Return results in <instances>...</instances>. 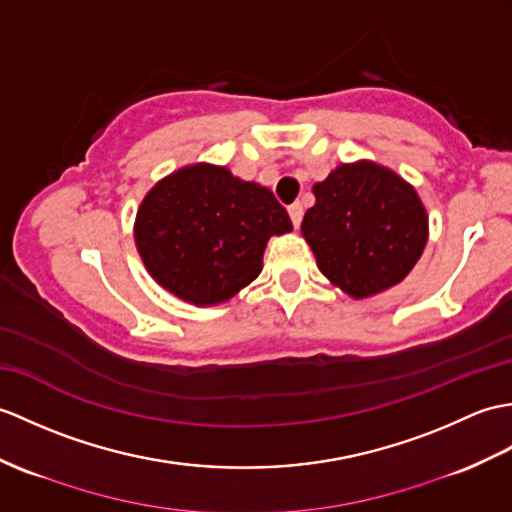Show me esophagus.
<instances>
[{
	"label": "esophagus",
	"mask_w": 512,
	"mask_h": 512,
	"mask_svg": "<svg viewBox=\"0 0 512 512\" xmlns=\"http://www.w3.org/2000/svg\"><path fill=\"white\" fill-rule=\"evenodd\" d=\"M288 213H290V220L294 224V229L301 227V220H303V207L301 202H294V205L288 207Z\"/></svg>",
	"instance_id": "34e87169"
}]
</instances>
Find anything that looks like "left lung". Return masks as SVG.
<instances>
[{"label": "left lung", "instance_id": "1", "mask_svg": "<svg viewBox=\"0 0 512 512\" xmlns=\"http://www.w3.org/2000/svg\"><path fill=\"white\" fill-rule=\"evenodd\" d=\"M303 237L320 272L353 299L408 277L427 244V213L410 183L373 161L342 163L314 185Z\"/></svg>", "mask_w": 512, "mask_h": 512}]
</instances>
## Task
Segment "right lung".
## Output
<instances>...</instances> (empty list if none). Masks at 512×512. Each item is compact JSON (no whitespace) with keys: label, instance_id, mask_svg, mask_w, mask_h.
<instances>
[{"label":"right lung","instance_id":"right-lung-1","mask_svg":"<svg viewBox=\"0 0 512 512\" xmlns=\"http://www.w3.org/2000/svg\"><path fill=\"white\" fill-rule=\"evenodd\" d=\"M290 231L288 211L268 187L196 163L146 194L135 244L161 288L202 307L229 301L255 281L270 237Z\"/></svg>","mask_w":512,"mask_h":512}]
</instances>
